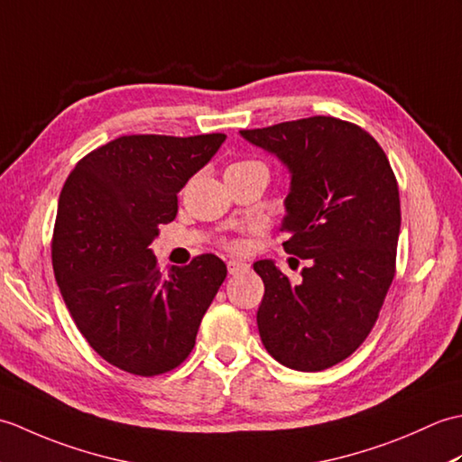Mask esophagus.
Returning <instances> with one entry per match:
<instances>
[{
    "instance_id": "34e87169",
    "label": "esophagus",
    "mask_w": 462,
    "mask_h": 462,
    "mask_svg": "<svg viewBox=\"0 0 462 462\" xmlns=\"http://www.w3.org/2000/svg\"><path fill=\"white\" fill-rule=\"evenodd\" d=\"M250 266L246 262H240V260H230L228 262V272L232 273V276H236V273H242V272H246Z\"/></svg>"
}]
</instances>
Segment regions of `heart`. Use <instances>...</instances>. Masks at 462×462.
<instances>
[{"instance_id":"b5f03b06","label":"heart","mask_w":462,"mask_h":462,"mask_svg":"<svg viewBox=\"0 0 462 462\" xmlns=\"http://www.w3.org/2000/svg\"><path fill=\"white\" fill-rule=\"evenodd\" d=\"M244 169H266L260 161H238L228 166V171H244ZM226 171V172H228ZM226 248H230L234 252H240L244 248V242L242 240H228L226 242Z\"/></svg>"}]
</instances>
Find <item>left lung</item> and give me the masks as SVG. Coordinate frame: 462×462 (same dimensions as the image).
<instances>
[{"instance_id": "1", "label": "left lung", "mask_w": 462, "mask_h": 462, "mask_svg": "<svg viewBox=\"0 0 462 462\" xmlns=\"http://www.w3.org/2000/svg\"><path fill=\"white\" fill-rule=\"evenodd\" d=\"M240 134L288 166L283 250L308 260L298 283L272 260L254 263L263 282L262 343L290 369H328L365 341L395 276L401 202L393 169L367 131L336 116Z\"/></svg>"}]
</instances>
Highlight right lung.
Instances as JSON below:
<instances>
[{"label":"right lung","instance_id":"add662e5","mask_svg":"<svg viewBox=\"0 0 462 462\" xmlns=\"http://www.w3.org/2000/svg\"><path fill=\"white\" fill-rule=\"evenodd\" d=\"M226 134H129L75 164L51 242L57 286L75 326L111 365L161 375L190 356L226 278L214 254L162 273L149 248L179 212V194Z\"/></svg>","mask_w":462,"mask_h":462}]
</instances>
